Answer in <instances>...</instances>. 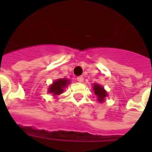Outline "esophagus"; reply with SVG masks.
Returning a JSON list of instances; mask_svg holds the SVG:
<instances>
[{
    "instance_id": "obj_1",
    "label": "esophagus",
    "mask_w": 152,
    "mask_h": 152,
    "mask_svg": "<svg viewBox=\"0 0 152 152\" xmlns=\"http://www.w3.org/2000/svg\"><path fill=\"white\" fill-rule=\"evenodd\" d=\"M76 80H77V81L78 82H80V83H82L83 81V76H78L77 78H76Z\"/></svg>"
}]
</instances>
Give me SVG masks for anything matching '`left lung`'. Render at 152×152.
<instances>
[{
  "mask_svg": "<svg viewBox=\"0 0 152 152\" xmlns=\"http://www.w3.org/2000/svg\"><path fill=\"white\" fill-rule=\"evenodd\" d=\"M93 89H94L95 94L97 95L98 100L102 102L104 101V98L107 96V93H106V91L104 90V88L102 86H100L99 84H97V83L94 84Z\"/></svg>",
  "mask_w": 152,
  "mask_h": 152,
  "instance_id": "1",
  "label": "left lung"
}]
</instances>
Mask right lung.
Segmentation results:
<instances>
[{"instance_id":"add662e5","label":"right lung","mask_w":152,"mask_h":152,"mask_svg":"<svg viewBox=\"0 0 152 152\" xmlns=\"http://www.w3.org/2000/svg\"><path fill=\"white\" fill-rule=\"evenodd\" d=\"M69 83V80L66 79H60L53 82L52 85L49 88V92L52 93L53 95H59L64 91V88Z\"/></svg>"}]
</instances>
